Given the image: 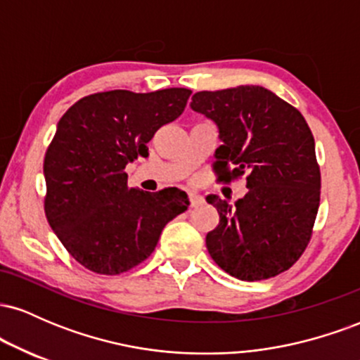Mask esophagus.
Returning <instances> with one entry per match:
<instances>
[{
	"label": "esophagus",
	"instance_id": "1",
	"mask_svg": "<svg viewBox=\"0 0 360 360\" xmlns=\"http://www.w3.org/2000/svg\"><path fill=\"white\" fill-rule=\"evenodd\" d=\"M188 194H189V203H191V208L203 203V196H201V194H198L196 191H189Z\"/></svg>",
	"mask_w": 360,
	"mask_h": 360
}]
</instances>
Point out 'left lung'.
Here are the masks:
<instances>
[{
  "mask_svg": "<svg viewBox=\"0 0 360 360\" xmlns=\"http://www.w3.org/2000/svg\"><path fill=\"white\" fill-rule=\"evenodd\" d=\"M191 108L218 127V179L245 174L249 188L235 205L217 194L206 198L220 214L206 235L210 255L242 281L288 271L307 249L320 206V167L307 120L262 86L200 91Z\"/></svg>",
  "mask_w": 360,
  "mask_h": 360,
  "instance_id": "8db88e82",
  "label": "left lung"
}]
</instances>
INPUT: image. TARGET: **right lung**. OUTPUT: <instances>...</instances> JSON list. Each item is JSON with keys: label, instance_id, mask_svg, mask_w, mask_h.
<instances>
[{"label": "right lung", "instance_id": "obj_1", "mask_svg": "<svg viewBox=\"0 0 360 360\" xmlns=\"http://www.w3.org/2000/svg\"><path fill=\"white\" fill-rule=\"evenodd\" d=\"M191 91H105L64 113L45 152V217L62 245L98 274H122L155 249L162 229L186 212L177 188H128L125 167L147 157L160 127L183 113Z\"/></svg>", "mask_w": 360, "mask_h": 360}]
</instances>
